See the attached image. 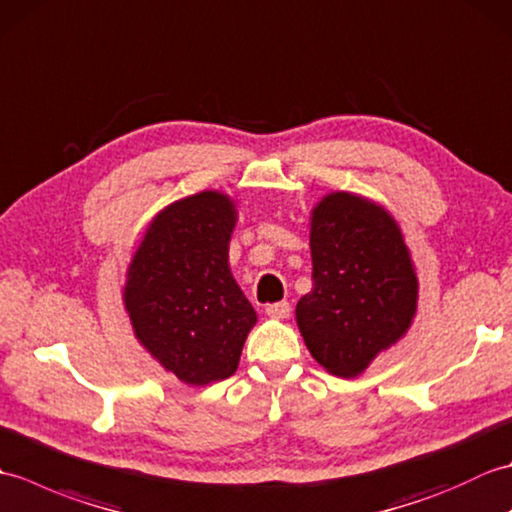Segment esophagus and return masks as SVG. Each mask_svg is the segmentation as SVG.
I'll list each match as a JSON object with an SVG mask.
<instances>
[{"label":"esophagus","mask_w":512,"mask_h":512,"mask_svg":"<svg viewBox=\"0 0 512 512\" xmlns=\"http://www.w3.org/2000/svg\"><path fill=\"white\" fill-rule=\"evenodd\" d=\"M266 314L270 319H288L290 317V303L288 301H277L266 306Z\"/></svg>","instance_id":"34e87169"}]
</instances>
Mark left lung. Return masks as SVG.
I'll return each mask as SVG.
<instances>
[{"mask_svg": "<svg viewBox=\"0 0 512 512\" xmlns=\"http://www.w3.org/2000/svg\"><path fill=\"white\" fill-rule=\"evenodd\" d=\"M312 290L297 325L314 361L341 378L363 374L407 334L418 308V277L405 237L383 206L334 191L310 217Z\"/></svg>", "mask_w": 512, "mask_h": 512, "instance_id": "obj_1", "label": "left lung"}]
</instances>
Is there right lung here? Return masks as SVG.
<instances>
[{"mask_svg":"<svg viewBox=\"0 0 512 512\" xmlns=\"http://www.w3.org/2000/svg\"><path fill=\"white\" fill-rule=\"evenodd\" d=\"M235 202L202 191L165 206L127 268L125 310L140 345L187 385L235 374L257 312L228 266Z\"/></svg>","mask_w":512,"mask_h":512,"instance_id":"add662e5","label":"right lung"}]
</instances>
